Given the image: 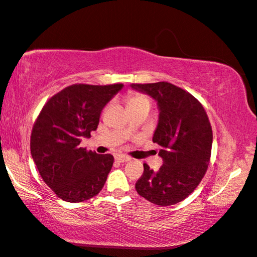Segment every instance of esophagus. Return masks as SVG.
I'll return each instance as SVG.
<instances>
[{
  "instance_id": "34e87169",
  "label": "esophagus",
  "mask_w": 257,
  "mask_h": 257,
  "mask_svg": "<svg viewBox=\"0 0 257 257\" xmlns=\"http://www.w3.org/2000/svg\"><path fill=\"white\" fill-rule=\"evenodd\" d=\"M115 160L117 161V163H127V161L131 160V158L127 156H124V155H117L115 157Z\"/></svg>"
}]
</instances>
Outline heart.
<instances>
[{
    "instance_id": "heart-1",
    "label": "heart",
    "mask_w": 257,
    "mask_h": 257,
    "mask_svg": "<svg viewBox=\"0 0 257 257\" xmlns=\"http://www.w3.org/2000/svg\"><path fill=\"white\" fill-rule=\"evenodd\" d=\"M140 103H150L149 99L145 96H142V94H138V93H134L128 98V106H136V105H140Z\"/></svg>"
}]
</instances>
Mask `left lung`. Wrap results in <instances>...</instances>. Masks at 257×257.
<instances>
[{
  "label": "left lung",
  "mask_w": 257,
  "mask_h": 257,
  "mask_svg": "<svg viewBox=\"0 0 257 257\" xmlns=\"http://www.w3.org/2000/svg\"><path fill=\"white\" fill-rule=\"evenodd\" d=\"M131 88L157 101L159 119L152 141L160 146L164 161L158 172L143 165L137 192L157 205L176 204L195 190L208 169L213 139L208 115L195 97L172 83H134Z\"/></svg>",
  "instance_id": "left-lung-1"
}]
</instances>
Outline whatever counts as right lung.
<instances>
[{
    "mask_svg": "<svg viewBox=\"0 0 257 257\" xmlns=\"http://www.w3.org/2000/svg\"><path fill=\"white\" fill-rule=\"evenodd\" d=\"M72 84L45 103L30 137V151L43 181L62 200L83 202L97 195L114 164L111 155L80 148L96 131L108 101L123 88Z\"/></svg>",
    "mask_w": 257,
    "mask_h": 257,
    "instance_id": "right-lung-1",
    "label": "right lung"
}]
</instances>
